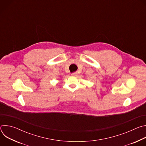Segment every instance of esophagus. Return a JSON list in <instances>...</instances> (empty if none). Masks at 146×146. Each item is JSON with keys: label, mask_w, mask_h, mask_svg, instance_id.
<instances>
[{"label": "esophagus", "mask_w": 146, "mask_h": 146, "mask_svg": "<svg viewBox=\"0 0 146 146\" xmlns=\"http://www.w3.org/2000/svg\"><path fill=\"white\" fill-rule=\"evenodd\" d=\"M71 75H72V76H76V75H77V73H76V72L72 73L71 74Z\"/></svg>", "instance_id": "obj_1"}]
</instances>
